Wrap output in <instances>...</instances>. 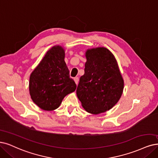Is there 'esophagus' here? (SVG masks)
I'll use <instances>...</instances> for the list:
<instances>
[{
	"mask_svg": "<svg viewBox=\"0 0 158 158\" xmlns=\"http://www.w3.org/2000/svg\"><path fill=\"white\" fill-rule=\"evenodd\" d=\"M74 81H75V83L77 85V84H78V82H79V77H75V78H74Z\"/></svg>",
	"mask_w": 158,
	"mask_h": 158,
	"instance_id": "esophagus-1",
	"label": "esophagus"
}]
</instances>
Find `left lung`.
Instances as JSON below:
<instances>
[{
	"mask_svg": "<svg viewBox=\"0 0 158 158\" xmlns=\"http://www.w3.org/2000/svg\"><path fill=\"white\" fill-rule=\"evenodd\" d=\"M86 57L85 74L80 77L76 92L86 111L97 114L110 109L118 102L124 81L117 62L109 49H89Z\"/></svg>",
	"mask_w": 158,
	"mask_h": 158,
	"instance_id": "8db88e82",
	"label": "left lung"
}]
</instances>
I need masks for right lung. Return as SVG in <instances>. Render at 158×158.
Instances as JSON below:
<instances>
[{
	"label": "right lung",
	"instance_id": "add662e5",
	"mask_svg": "<svg viewBox=\"0 0 158 158\" xmlns=\"http://www.w3.org/2000/svg\"><path fill=\"white\" fill-rule=\"evenodd\" d=\"M64 55L62 47H52L31 75L29 90L31 98L43 110L57 109L64 98L77 87L69 77Z\"/></svg>",
	"mask_w": 158,
	"mask_h": 158
}]
</instances>
